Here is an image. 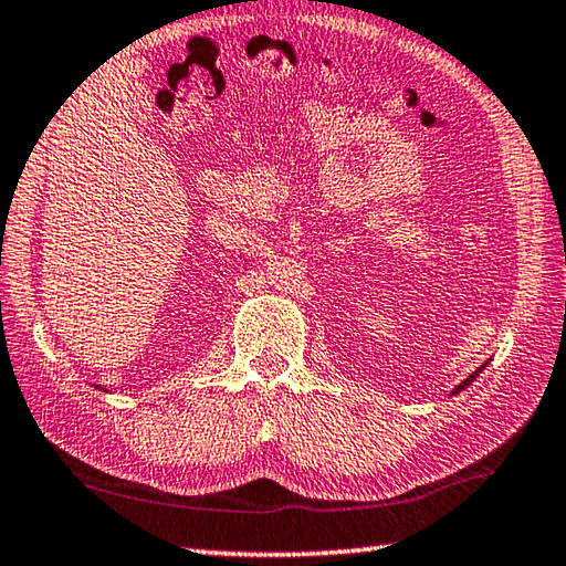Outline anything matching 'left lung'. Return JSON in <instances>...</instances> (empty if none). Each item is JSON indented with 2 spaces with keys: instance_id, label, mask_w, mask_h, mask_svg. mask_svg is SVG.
<instances>
[{
  "instance_id": "obj_1",
  "label": "left lung",
  "mask_w": 566,
  "mask_h": 566,
  "mask_svg": "<svg viewBox=\"0 0 566 566\" xmlns=\"http://www.w3.org/2000/svg\"><path fill=\"white\" fill-rule=\"evenodd\" d=\"M483 369H485V365H481V367H478V369L473 371V375H471V377H468V379H463L461 384H458V387H455V389L451 391V397H453V394H458V391H463V389L468 387V384H471V381H473V379H475L478 375H481V371H483Z\"/></svg>"
}]
</instances>
